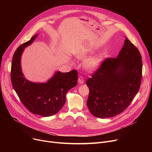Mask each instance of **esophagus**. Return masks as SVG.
Returning a JSON list of instances; mask_svg holds the SVG:
<instances>
[{
	"mask_svg": "<svg viewBox=\"0 0 152 152\" xmlns=\"http://www.w3.org/2000/svg\"><path fill=\"white\" fill-rule=\"evenodd\" d=\"M78 82H79V84L84 83V79H83V77L82 76H79V78H78Z\"/></svg>",
	"mask_w": 152,
	"mask_h": 152,
	"instance_id": "esophagus-1",
	"label": "esophagus"
}]
</instances>
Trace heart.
<instances>
[{
    "instance_id": "b5f03b06",
    "label": "heart",
    "mask_w": 152,
    "mask_h": 152,
    "mask_svg": "<svg viewBox=\"0 0 152 152\" xmlns=\"http://www.w3.org/2000/svg\"><path fill=\"white\" fill-rule=\"evenodd\" d=\"M77 58L79 60H86L87 59V53L84 51H81L77 54ZM102 62L101 58L99 57H92L89 58L86 63L85 66L87 69L90 70H94L95 69L97 68Z\"/></svg>"
}]
</instances>
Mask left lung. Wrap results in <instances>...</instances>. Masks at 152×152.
<instances>
[{"label": "left lung", "mask_w": 152, "mask_h": 152, "mask_svg": "<svg viewBox=\"0 0 152 152\" xmlns=\"http://www.w3.org/2000/svg\"><path fill=\"white\" fill-rule=\"evenodd\" d=\"M142 77V56L126 37L116 58H108L86 81L89 89L87 105L95 117L120 114L139 91Z\"/></svg>", "instance_id": "left-lung-1"}]
</instances>
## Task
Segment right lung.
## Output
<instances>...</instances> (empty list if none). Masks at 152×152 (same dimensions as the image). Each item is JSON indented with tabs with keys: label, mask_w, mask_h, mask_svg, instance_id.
Masks as SVG:
<instances>
[{
	"label": "right lung",
	"mask_w": 152,
	"mask_h": 152,
	"mask_svg": "<svg viewBox=\"0 0 152 152\" xmlns=\"http://www.w3.org/2000/svg\"><path fill=\"white\" fill-rule=\"evenodd\" d=\"M37 34L19 46L13 54L11 67V81L21 102L30 112L42 116L57 113L66 102V94L77 83V71L56 72L45 83H35L24 77L21 68V57L25 48L32 44Z\"/></svg>",
	"instance_id": "right-lung-1"
}]
</instances>
